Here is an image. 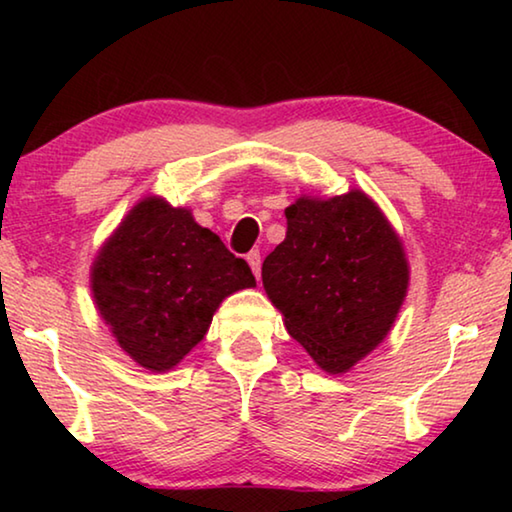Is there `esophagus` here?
Listing matches in <instances>:
<instances>
[{
	"instance_id": "esophagus-1",
	"label": "esophagus",
	"mask_w": 512,
	"mask_h": 512,
	"mask_svg": "<svg viewBox=\"0 0 512 512\" xmlns=\"http://www.w3.org/2000/svg\"><path fill=\"white\" fill-rule=\"evenodd\" d=\"M250 268H253L255 277H259V273H262V255H259V250H253V253L246 255Z\"/></svg>"
}]
</instances>
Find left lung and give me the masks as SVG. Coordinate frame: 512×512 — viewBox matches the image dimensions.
<instances>
[{"label":"left lung","instance_id":"1","mask_svg":"<svg viewBox=\"0 0 512 512\" xmlns=\"http://www.w3.org/2000/svg\"><path fill=\"white\" fill-rule=\"evenodd\" d=\"M287 237L262 264L284 327L329 375L348 372L386 339L409 289V262L384 212L359 189L300 196Z\"/></svg>","mask_w":512,"mask_h":512}]
</instances>
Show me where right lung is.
<instances>
[{
    "instance_id": "add662e5",
    "label": "right lung",
    "mask_w": 512,
    "mask_h": 512,
    "mask_svg": "<svg viewBox=\"0 0 512 512\" xmlns=\"http://www.w3.org/2000/svg\"><path fill=\"white\" fill-rule=\"evenodd\" d=\"M90 282L119 348L167 372L203 341L223 298L255 287V275L192 212L149 196L101 246Z\"/></svg>"
}]
</instances>
